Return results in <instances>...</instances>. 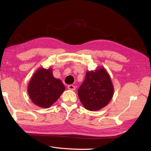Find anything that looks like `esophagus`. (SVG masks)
Here are the masks:
<instances>
[{"instance_id":"1","label":"esophagus","mask_w":151,"mask_h":151,"mask_svg":"<svg viewBox=\"0 0 151 151\" xmlns=\"http://www.w3.org/2000/svg\"><path fill=\"white\" fill-rule=\"evenodd\" d=\"M67 88H68V89L72 90V91H74V90L76 89V86H74V85H72V84L68 85V86H67Z\"/></svg>"}]
</instances>
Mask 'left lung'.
I'll return each instance as SVG.
<instances>
[{"label":"left lung","instance_id":"obj_1","mask_svg":"<svg viewBox=\"0 0 151 151\" xmlns=\"http://www.w3.org/2000/svg\"><path fill=\"white\" fill-rule=\"evenodd\" d=\"M114 87L107 70L101 66L95 70L87 71L83 83L78 89V96L84 107L97 111L111 101Z\"/></svg>","mask_w":151,"mask_h":151}]
</instances>
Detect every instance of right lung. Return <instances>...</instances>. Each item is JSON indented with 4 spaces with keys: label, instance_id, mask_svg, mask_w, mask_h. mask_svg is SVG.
<instances>
[{
    "label": "right lung",
    "instance_id": "right-lung-1",
    "mask_svg": "<svg viewBox=\"0 0 151 151\" xmlns=\"http://www.w3.org/2000/svg\"><path fill=\"white\" fill-rule=\"evenodd\" d=\"M65 89L61 80L55 78L52 68H39L28 86V93L33 103L39 107L48 108L55 102Z\"/></svg>",
    "mask_w": 151,
    "mask_h": 151
}]
</instances>
